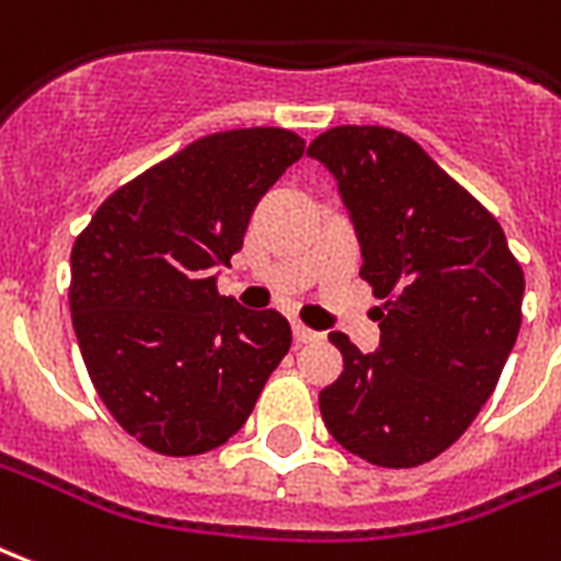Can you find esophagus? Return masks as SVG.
I'll use <instances>...</instances> for the list:
<instances>
[{"label":"esophagus","mask_w":561,"mask_h":561,"mask_svg":"<svg viewBox=\"0 0 561 561\" xmlns=\"http://www.w3.org/2000/svg\"><path fill=\"white\" fill-rule=\"evenodd\" d=\"M291 333H294V342L297 344H309V342H318V339H321V333H314V330L302 327V323H294Z\"/></svg>","instance_id":"34e87169"}]
</instances>
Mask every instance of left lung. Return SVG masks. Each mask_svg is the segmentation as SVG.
Wrapping results in <instances>:
<instances>
[{"label": "left lung", "mask_w": 561, "mask_h": 561, "mask_svg": "<svg viewBox=\"0 0 561 561\" xmlns=\"http://www.w3.org/2000/svg\"><path fill=\"white\" fill-rule=\"evenodd\" d=\"M339 181L363 247L380 347L344 333L342 375L321 389L335 443L368 463H428L470 428L520 330L524 270L488 207L410 136L344 124L309 145Z\"/></svg>", "instance_id": "8db88e82"}]
</instances>
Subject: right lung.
Instances as JSON below:
<instances>
[{"instance_id": "right-lung-1", "label": "right lung", "mask_w": 561, "mask_h": 561, "mask_svg": "<svg viewBox=\"0 0 561 561\" xmlns=\"http://www.w3.org/2000/svg\"><path fill=\"white\" fill-rule=\"evenodd\" d=\"M302 148L282 127L202 136L118 186L73 240L70 314L91 383L157 455L238 434L291 347L288 321L222 297L214 267Z\"/></svg>"}]
</instances>
